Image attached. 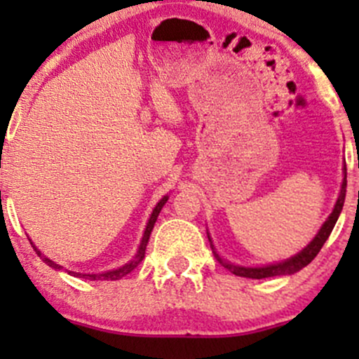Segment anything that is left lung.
I'll use <instances>...</instances> for the list:
<instances>
[{
    "label": "left lung",
    "mask_w": 359,
    "mask_h": 359,
    "mask_svg": "<svg viewBox=\"0 0 359 359\" xmlns=\"http://www.w3.org/2000/svg\"><path fill=\"white\" fill-rule=\"evenodd\" d=\"M346 187H347V175H346V168H344V180H342V187H340V194L337 198V203L334 206V212L330 213L325 224L321 226V229L318 231V234L314 236V240L307 245L302 252H299L297 255L290 257V259L283 260V262H278V264H269V266H262V267H243V266H234V264L227 262V260L220 259L219 253L215 252L213 248L212 240H210V245L213 248V255L217 257L220 264H222L226 269H229L231 273L236 274V276H243V278H252V280H262V278H273V276H285V274H293L297 271H300L302 267H306L314 257L318 255L321 247L325 245V241L328 240L330 236L332 229H334L337 219H339L340 212H342V206H344V200H346Z\"/></svg>",
    "instance_id": "obj_1"
}]
</instances>
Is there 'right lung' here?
<instances>
[{"label":"right lung","mask_w":359,"mask_h":359,"mask_svg":"<svg viewBox=\"0 0 359 359\" xmlns=\"http://www.w3.org/2000/svg\"><path fill=\"white\" fill-rule=\"evenodd\" d=\"M166 201H168V196H163L161 200H159L158 205L154 206L153 213H151V217H149V222H147V226H146V231H144V236H142V241H140V247H139V250H137L135 257H133V259L130 260L128 264H125V266H123V267H118V269L106 271V273H100V274H81V273H72V271H69V274H72V276H78V278H86V280H121L123 276H126V274H128V273H132V271L135 269V267L139 266L140 262H142L144 255H146V247H147V241H149L151 231H153V227H154V224H156V219H158L159 212H161L163 205H165ZM32 248L36 250V253H38V255L41 257V259L45 260V262L48 264L50 267H53V269H59V271L62 269V266H59V264H55V262H53V260H50L48 257L41 255V252H39V250L36 248L34 245H32Z\"/></svg>","instance_id":"right-lung-1"}]
</instances>
